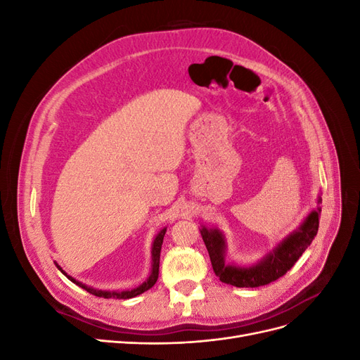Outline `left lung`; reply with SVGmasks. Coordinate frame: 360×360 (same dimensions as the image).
<instances>
[{"mask_svg":"<svg viewBox=\"0 0 360 360\" xmlns=\"http://www.w3.org/2000/svg\"><path fill=\"white\" fill-rule=\"evenodd\" d=\"M321 200H319L320 202ZM320 212L312 210L307 219L296 231L287 236L284 240L278 243L275 249L269 252L257 264L249 267H240L234 264H225V249L226 243L224 234L217 228H201V236L209 250L212 267L219 281L238 288H255L261 285H267L270 282L284 276L287 271L296 264V261L302 257L307 248L317 236L320 224Z\"/></svg>","mask_w":360,"mask_h":360,"instance_id":"1","label":"left lung"}]
</instances>
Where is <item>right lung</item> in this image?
<instances>
[{"instance_id":"add662e5","label":"right lung","mask_w":360,"mask_h":360,"mask_svg":"<svg viewBox=\"0 0 360 360\" xmlns=\"http://www.w3.org/2000/svg\"><path fill=\"white\" fill-rule=\"evenodd\" d=\"M167 233V228H163V230H160L158 233V236L155 237V242H153V246H151V259H153V264H151V274L148 276V279L146 282H143L139 287L134 288V290H127V291H102V290H94L91 287H86L84 284H81L79 281H76L75 278L69 276L66 271H64L57 263L56 266L58 267V270H61V274L66 275L73 284L79 285L81 288L86 290L90 294H94V296L97 297H105V299H130V297H135V296H139V294H143L144 291L150 290L151 287H153L156 284V281L159 278V261H160V249H162V243H163V236H165Z\"/></svg>"}]
</instances>
